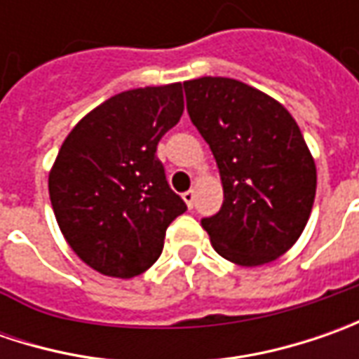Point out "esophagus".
<instances>
[{
  "instance_id": "34e87169",
  "label": "esophagus",
  "mask_w": 359,
  "mask_h": 359,
  "mask_svg": "<svg viewBox=\"0 0 359 359\" xmlns=\"http://www.w3.org/2000/svg\"><path fill=\"white\" fill-rule=\"evenodd\" d=\"M182 198H184V201H186L187 208H194V200H196V194L189 189V191H186V194H182Z\"/></svg>"
}]
</instances>
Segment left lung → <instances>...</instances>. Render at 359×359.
Masks as SVG:
<instances>
[{
	"mask_svg": "<svg viewBox=\"0 0 359 359\" xmlns=\"http://www.w3.org/2000/svg\"><path fill=\"white\" fill-rule=\"evenodd\" d=\"M187 114L214 154L222 210L201 219L217 254L241 268L283 255L310 219L318 172L296 119L231 77L184 81Z\"/></svg>",
	"mask_w": 359,
	"mask_h": 359,
	"instance_id": "obj_1",
	"label": "left lung"
}]
</instances>
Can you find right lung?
<instances>
[{"label":"right lung","instance_id":"add662e5","mask_svg":"<svg viewBox=\"0 0 359 359\" xmlns=\"http://www.w3.org/2000/svg\"><path fill=\"white\" fill-rule=\"evenodd\" d=\"M184 114L182 83L121 91L67 133L49 170L63 238L91 269L130 280L158 262L187 208L165 182L158 142Z\"/></svg>","mask_w":359,"mask_h":359}]
</instances>
